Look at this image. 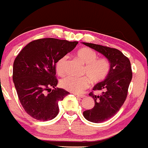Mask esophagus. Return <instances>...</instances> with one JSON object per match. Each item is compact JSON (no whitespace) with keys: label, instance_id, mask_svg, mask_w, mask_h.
<instances>
[{"label":"esophagus","instance_id":"obj_1","mask_svg":"<svg viewBox=\"0 0 148 148\" xmlns=\"http://www.w3.org/2000/svg\"><path fill=\"white\" fill-rule=\"evenodd\" d=\"M74 95H75L76 97H78V98H84V97H85V95H81V94H74Z\"/></svg>","mask_w":148,"mask_h":148}]
</instances>
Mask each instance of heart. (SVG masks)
Segmentation results:
<instances>
[{
  "label": "heart",
  "instance_id": "1",
  "mask_svg": "<svg viewBox=\"0 0 148 148\" xmlns=\"http://www.w3.org/2000/svg\"><path fill=\"white\" fill-rule=\"evenodd\" d=\"M76 56L85 65L83 70L84 76L74 77L67 76L60 81V86L72 93H81L88 88L90 81L93 83H99L106 79L110 72V63L106 58H97L94 50L88 47L81 48L76 51ZM67 59L64 56L57 61L56 72L60 76L65 74V65Z\"/></svg>",
  "mask_w": 148,
  "mask_h": 148
}]
</instances>
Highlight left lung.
I'll return each instance as SVG.
<instances>
[{
  "label": "left lung",
  "instance_id": "8db88e82",
  "mask_svg": "<svg viewBox=\"0 0 148 148\" xmlns=\"http://www.w3.org/2000/svg\"><path fill=\"white\" fill-rule=\"evenodd\" d=\"M82 43L103 54L110 64L106 79L93 88V90L102 93L99 96L92 92L89 94L94 99L95 104L92 109L83 112L87 120L99 123L114 116L125 102L132 78L131 64L129 58L119 49L89 42Z\"/></svg>",
  "mask_w": 148,
  "mask_h": 148
}]
</instances>
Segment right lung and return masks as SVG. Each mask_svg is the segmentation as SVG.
<instances>
[{
    "label": "right lung",
    "mask_w": 148,
    "mask_h": 148,
    "mask_svg": "<svg viewBox=\"0 0 148 148\" xmlns=\"http://www.w3.org/2000/svg\"><path fill=\"white\" fill-rule=\"evenodd\" d=\"M78 43L52 38L38 39L28 43L15 58L14 86L21 105L32 118L46 121L58 114V101L69 93L56 88V63Z\"/></svg>",
    "instance_id": "1"
}]
</instances>
